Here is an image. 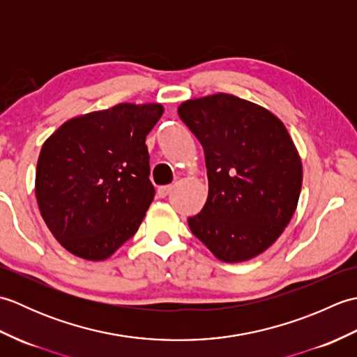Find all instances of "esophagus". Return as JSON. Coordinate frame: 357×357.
Segmentation results:
<instances>
[{"mask_svg":"<svg viewBox=\"0 0 357 357\" xmlns=\"http://www.w3.org/2000/svg\"><path fill=\"white\" fill-rule=\"evenodd\" d=\"M172 188H173L172 185H162V187L158 188L156 193H158L159 198H165V196L172 192Z\"/></svg>","mask_w":357,"mask_h":357,"instance_id":"34e87169","label":"esophagus"}]
</instances>
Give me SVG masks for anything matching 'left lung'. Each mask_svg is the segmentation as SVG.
Wrapping results in <instances>:
<instances>
[{
  "instance_id": "1",
  "label": "left lung",
  "mask_w": 357,
  "mask_h": 357,
  "mask_svg": "<svg viewBox=\"0 0 357 357\" xmlns=\"http://www.w3.org/2000/svg\"><path fill=\"white\" fill-rule=\"evenodd\" d=\"M178 115L206 155L208 196L188 218L192 233L222 262L264 253L298 207L302 162L284 123L229 93L184 101Z\"/></svg>"
}]
</instances>
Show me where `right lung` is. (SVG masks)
<instances>
[{
	"label": "right lung",
	"instance_id": "right-lung-1",
	"mask_svg": "<svg viewBox=\"0 0 357 357\" xmlns=\"http://www.w3.org/2000/svg\"><path fill=\"white\" fill-rule=\"evenodd\" d=\"M161 104H116L75 116L40 151L35 196L40 213L67 252L104 261L139 229L155 188L146 136Z\"/></svg>",
	"mask_w": 357,
	"mask_h": 357
}]
</instances>
